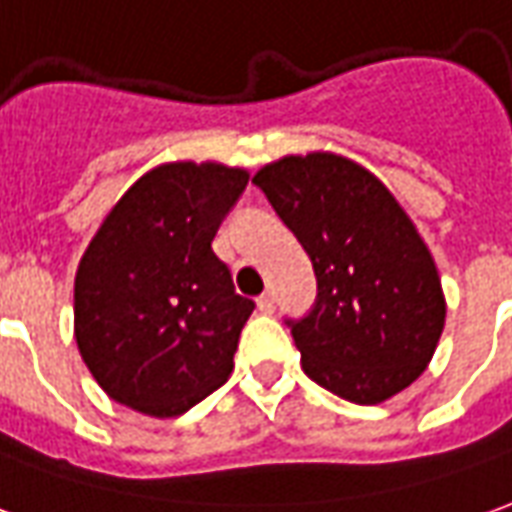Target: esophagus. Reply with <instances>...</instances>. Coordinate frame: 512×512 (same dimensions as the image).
<instances>
[{
  "label": "esophagus",
  "mask_w": 512,
  "mask_h": 512,
  "mask_svg": "<svg viewBox=\"0 0 512 512\" xmlns=\"http://www.w3.org/2000/svg\"><path fill=\"white\" fill-rule=\"evenodd\" d=\"M256 306L262 309L264 315H270V312L276 309V301H273V292H264V295H259V301H256Z\"/></svg>",
  "instance_id": "obj_1"
}]
</instances>
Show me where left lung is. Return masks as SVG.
<instances>
[{
    "label": "left lung",
    "instance_id": "obj_1",
    "mask_svg": "<svg viewBox=\"0 0 512 512\" xmlns=\"http://www.w3.org/2000/svg\"><path fill=\"white\" fill-rule=\"evenodd\" d=\"M253 183L315 267V306L287 320L303 373L354 404L410 387L438 348L446 298L407 211L376 175L334 153L287 155Z\"/></svg>",
    "mask_w": 512,
    "mask_h": 512
}]
</instances>
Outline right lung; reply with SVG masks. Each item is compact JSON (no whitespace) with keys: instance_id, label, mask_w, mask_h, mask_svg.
Segmentation results:
<instances>
[{"instance_id":"right-lung-1","label":"right lung","mask_w":512,"mask_h":512,"mask_svg":"<svg viewBox=\"0 0 512 512\" xmlns=\"http://www.w3.org/2000/svg\"><path fill=\"white\" fill-rule=\"evenodd\" d=\"M248 172L214 161L150 169L119 197L74 276V340L108 396L175 418L234 370L256 303L211 250Z\"/></svg>"}]
</instances>
